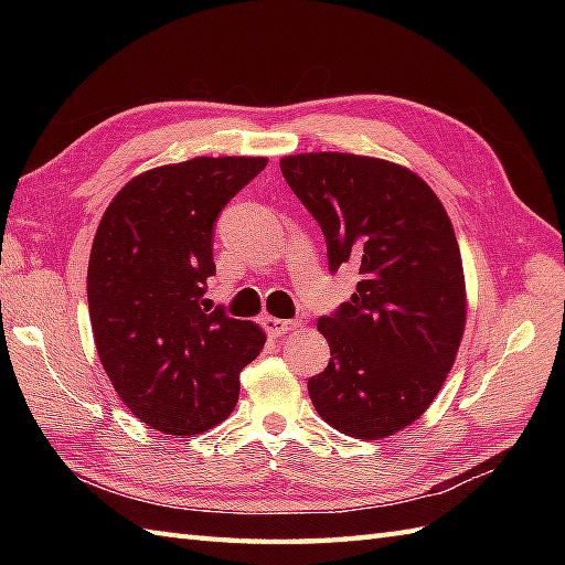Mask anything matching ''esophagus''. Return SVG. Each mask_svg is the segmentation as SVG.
Returning <instances> with one entry per match:
<instances>
[{
	"instance_id": "34e87169",
	"label": "esophagus",
	"mask_w": 565,
	"mask_h": 565,
	"mask_svg": "<svg viewBox=\"0 0 565 565\" xmlns=\"http://www.w3.org/2000/svg\"><path fill=\"white\" fill-rule=\"evenodd\" d=\"M262 322H264V328H267V332L274 334V338H281V334L291 332L301 326V320H281V318H271V316H267Z\"/></svg>"
}]
</instances>
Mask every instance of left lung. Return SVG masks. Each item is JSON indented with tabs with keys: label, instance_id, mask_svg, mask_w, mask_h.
Segmentation results:
<instances>
[{
	"label": "left lung",
	"instance_id": "left-lung-1",
	"mask_svg": "<svg viewBox=\"0 0 565 565\" xmlns=\"http://www.w3.org/2000/svg\"><path fill=\"white\" fill-rule=\"evenodd\" d=\"M281 174L326 235L330 271H359L350 301L318 320L330 362L308 379L310 401L347 437H388L431 405L461 344L466 284L449 215L415 172L379 158L289 154Z\"/></svg>",
	"mask_w": 565,
	"mask_h": 565
}]
</instances>
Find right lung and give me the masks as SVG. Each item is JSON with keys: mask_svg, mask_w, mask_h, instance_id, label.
Here are the masks:
<instances>
[{"mask_svg": "<svg viewBox=\"0 0 565 565\" xmlns=\"http://www.w3.org/2000/svg\"><path fill=\"white\" fill-rule=\"evenodd\" d=\"M267 158L154 167L118 191L94 235V342L128 411L167 435H201L233 413L239 371L264 347L247 320L209 308L213 227Z\"/></svg>", "mask_w": 565, "mask_h": 565, "instance_id": "1", "label": "right lung"}]
</instances>
